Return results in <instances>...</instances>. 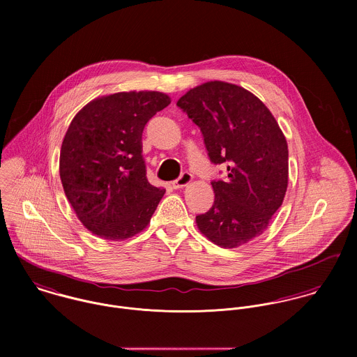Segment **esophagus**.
<instances>
[{
    "mask_svg": "<svg viewBox=\"0 0 357 357\" xmlns=\"http://www.w3.org/2000/svg\"><path fill=\"white\" fill-rule=\"evenodd\" d=\"M192 178H194V177H192L191 173L183 172V173L180 174V177L172 183V185H173V188H183V187L188 185V184L192 181Z\"/></svg>",
    "mask_w": 357,
    "mask_h": 357,
    "instance_id": "34e87169",
    "label": "esophagus"
}]
</instances>
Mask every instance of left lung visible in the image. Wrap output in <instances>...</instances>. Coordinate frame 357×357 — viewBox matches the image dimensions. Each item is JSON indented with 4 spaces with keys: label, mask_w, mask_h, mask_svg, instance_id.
Wrapping results in <instances>:
<instances>
[{
    "label": "left lung",
    "mask_w": 357,
    "mask_h": 357,
    "mask_svg": "<svg viewBox=\"0 0 357 357\" xmlns=\"http://www.w3.org/2000/svg\"><path fill=\"white\" fill-rule=\"evenodd\" d=\"M177 105L201 129L214 165L228 177L213 180L214 204L197 225L217 246L232 249L259 236L282 206L289 150L271 111L249 91L211 81L188 91Z\"/></svg>",
    "instance_id": "8db88e82"
}]
</instances>
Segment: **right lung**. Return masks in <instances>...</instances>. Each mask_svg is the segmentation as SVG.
Instances as JSON below:
<instances>
[{
    "label": "right lung",
    "mask_w": 357,
    "mask_h": 357,
    "mask_svg": "<svg viewBox=\"0 0 357 357\" xmlns=\"http://www.w3.org/2000/svg\"><path fill=\"white\" fill-rule=\"evenodd\" d=\"M169 104L160 92H121L86 104L71 121L60 150V178L92 234L123 241L149 225L165 190L147 180L142 136Z\"/></svg>",
    "instance_id": "1"
}]
</instances>
